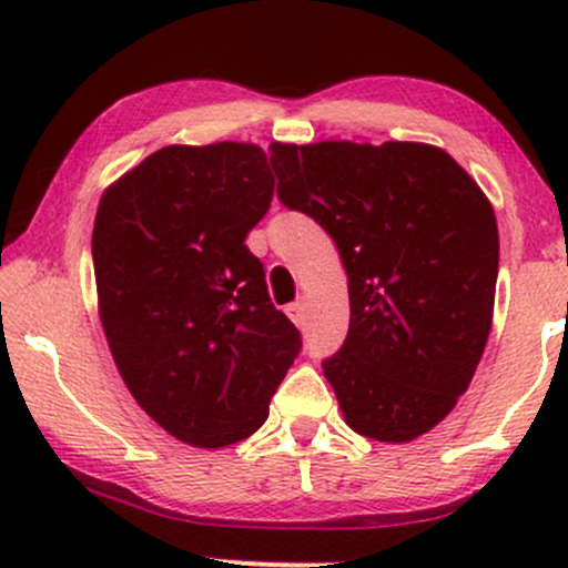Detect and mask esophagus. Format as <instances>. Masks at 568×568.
<instances>
[{"instance_id":"1","label":"esophagus","mask_w":568,"mask_h":568,"mask_svg":"<svg viewBox=\"0 0 568 568\" xmlns=\"http://www.w3.org/2000/svg\"><path fill=\"white\" fill-rule=\"evenodd\" d=\"M285 315H288L291 321L296 323L298 328H302V325H304V302H293V304L285 306Z\"/></svg>"}]
</instances>
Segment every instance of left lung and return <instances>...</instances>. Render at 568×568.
Masks as SVG:
<instances>
[{
	"instance_id": "left-lung-1",
	"label": "left lung",
	"mask_w": 568,
	"mask_h": 568,
	"mask_svg": "<svg viewBox=\"0 0 568 568\" xmlns=\"http://www.w3.org/2000/svg\"><path fill=\"white\" fill-rule=\"evenodd\" d=\"M283 205L334 237L349 334L323 363L344 422L379 443L440 425L470 387L494 321L497 216L452 154L416 141L270 146Z\"/></svg>"
}]
</instances>
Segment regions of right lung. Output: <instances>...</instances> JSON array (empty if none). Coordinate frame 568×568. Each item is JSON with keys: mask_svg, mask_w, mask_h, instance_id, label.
<instances>
[{"mask_svg": "<svg viewBox=\"0 0 568 568\" xmlns=\"http://www.w3.org/2000/svg\"><path fill=\"white\" fill-rule=\"evenodd\" d=\"M270 162L256 143H171L98 202V315L114 366L189 446L251 438L302 347L245 245L270 211Z\"/></svg>", "mask_w": 568, "mask_h": 568, "instance_id": "add662e5", "label": "right lung"}]
</instances>
